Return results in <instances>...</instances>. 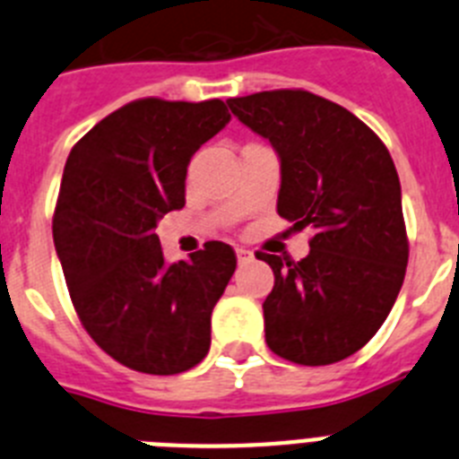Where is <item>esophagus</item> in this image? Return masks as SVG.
<instances>
[{"label": "esophagus", "mask_w": 459, "mask_h": 459, "mask_svg": "<svg viewBox=\"0 0 459 459\" xmlns=\"http://www.w3.org/2000/svg\"><path fill=\"white\" fill-rule=\"evenodd\" d=\"M237 259H238V264H248L250 259H253V253L246 248H237Z\"/></svg>", "instance_id": "34e87169"}]
</instances>
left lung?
<instances>
[{
    "label": "left lung",
    "instance_id": "left-lung-1",
    "mask_svg": "<svg viewBox=\"0 0 459 459\" xmlns=\"http://www.w3.org/2000/svg\"><path fill=\"white\" fill-rule=\"evenodd\" d=\"M227 105L278 153L280 216L315 232L301 262L257 255L275 275L266 344L299 366L338 363L379 331L403 287L409 246L391 153L350 109L310 91Z\"/></svg>",
    "mask_w": 459,
    "mask_h": 459
}]
</instances>
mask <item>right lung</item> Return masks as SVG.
<instances>
[{"instance_id": "1", "label": "right lung", "mask_w": 459, "mask_h": 459, "mask_svg": "<svg viewBox=\"0 0 459 459\" xmlns=\"http://www.w3.org/2000/svg\"><path fill=\"white\" fill-rule=\"evenodd\" d=\"M222 100L144 99L68 153L52 237L87 333L121 366L179 375L211 347V312L237 269L221 241L168 264L158 221L184 209L195 152L230 124Z\"/></svg>"}]
</instances>
